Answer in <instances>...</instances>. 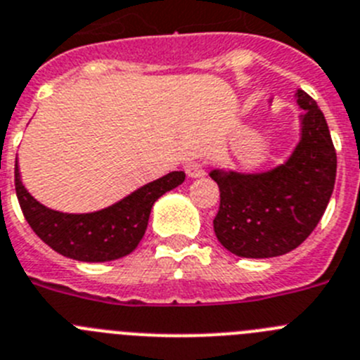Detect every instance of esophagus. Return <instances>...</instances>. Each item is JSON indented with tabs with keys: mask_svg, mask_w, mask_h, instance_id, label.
<instances>
[{
	"mask_svg": "<svg viewBox=\"0 0 360 360\" xmlns=\"http://www.w3.org/2000/svg\"><path fill=\"white\" fill-rule=\"evenodd\" d=\"M184 172H186L188 177H192V179H197V177H202L206 174L204 170V165L202 163H190L184 167Z\"/></svg>",
	"mask_w": 360,
	"mask_h": 360,
	"instance_id": "1",
	"label": "esophagus"
}]
</instances>
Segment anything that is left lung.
Here are the masks:
<instances>
[{
  "mask_svg": "<svg viewBox=\"0 0 360 360\" xmlns=\"http://www.w3.org/2000/svg\"><path fill=\"white\" fill-rule=\"evenodd\" d=\"M296 96L301 140L287 163L264 174H210L220 190L213 229L236 257L271 258L296 249L332 197L338 156L325 115L303 89Z\"/></svg>",
  "mask_w": 360,
  "mask_h": 360,
  "instance_id": "8db88e82",
  "label": "left lung"
}]
</instances>
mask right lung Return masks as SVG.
Wrapping results in <instances>:
<instances>
[{"instance_id": "add662e5", "label": "right lung", "mask_w": 360, "mask_h": 360, "mask_svg": "<svg viewBox=\"0 0 360 360\" xmlns=\"http://www.w3.org/2000/svg\"><path fill=\"white\" fill-rule=\"evenodd\" d=\"M183 181L184 172H170L109 208L73 215L37 202L19 179L18 161L14 172L19 206L35 235L59 255L79 262H109L134 251L143 238L154 202Z\"/></svg>"}]
</instances>
